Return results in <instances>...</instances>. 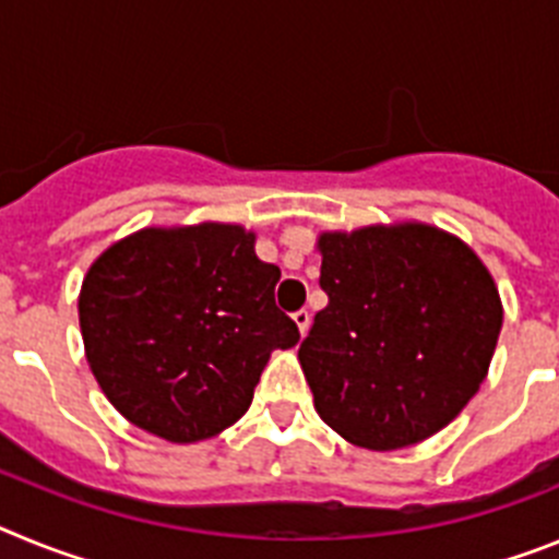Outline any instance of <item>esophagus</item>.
<instances>
[{
	"label": "esophagus",
	"mask_w": 559,
	"mask_h": 559,
	"mask_svg": "<svg viewBox=\"0 0 559 559\" xmlns=\"http://www.w3.org/2000/svg\"><path fill=\"white\" fill-rule=\"evenodd\" d=\"M294 322H296V328H299V333H308V328H310V313H308V310H296V313H294Z\"/></svg>",
	"instance_id": "esophagus-1"
}]
</instances>
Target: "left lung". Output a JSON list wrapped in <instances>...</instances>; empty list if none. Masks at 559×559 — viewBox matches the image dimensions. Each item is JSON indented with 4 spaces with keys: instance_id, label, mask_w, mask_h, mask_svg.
<instances>
[{
    "instance_id": "1",
    "label": "left lung",
    "mask_w": 559,
    "mask_h": 559,
    "mask_svg": "<svg viewBox=\"0 0 559 559\" xmlns=\"http://www.w3.org/2000/svg\"><path fill=\"white\" fill-rule=\"evenodd\" d=\"M319 251L328 308L299 347L319 417L369 451L442 431L496 353L503 310L490 271L426 224L324 231Z\"/></svg>"
}]
</instances>
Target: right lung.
<instances>
[{
    "mask_svg": "<svg viewBox=\"0 0 559 559\" xmlns=\"http://www.w3.org/2000/svg\"><path fill=\"white\" fill-rule=\"evenodd\" d=\"M280 269L235 224L142 229L83 280V347L111 406L167 442H199L243 417L274 349L299 341L276 308Z\"/></svg>",
    "mask_w": 559,
    "mask_h": 559,
    "instance_id": "obj_1",
    "label": "right lung"
}]
</instances>
